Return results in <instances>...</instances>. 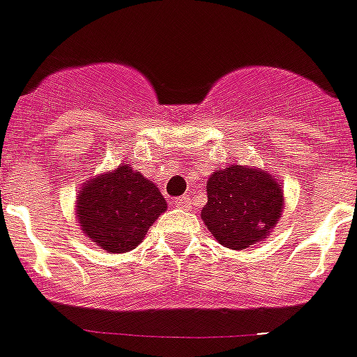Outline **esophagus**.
Wrapping results in <instances>:
<instances>
[{
  "label": "esophagus",
  "mask_w": 357,
  "mask_h": 357,
  "mask_svg": "<svg viewBox=\"0 0 357 357\" xmlns=\"http://www.w3.org/2000/svg\"><path fill=\"white\" fill-rule=\"evenodd\" d=\"M172 204H174V208L185 209V211L192 209V201H190V197H186V195H181V197L172 199Z\"/></svg>",
  "instance_id": "esophagus-1"
}]
</instances>
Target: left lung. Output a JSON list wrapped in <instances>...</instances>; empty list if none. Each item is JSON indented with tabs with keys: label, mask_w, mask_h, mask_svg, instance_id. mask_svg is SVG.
<instances>
[{
	"label": "left lung",
	"mask_w": 357,
	"mask_h": 357,
	"mask_svg": "<svg viewBox=\"0 0 357 357\" xmlns=\"http://www.w3.org/2000/svg\"><path fill=\"white\" fill-rule=\"evenodd\" d=\"M284 209L282 186L268 172L231 165L208 179L202 220L220 245L248 248L264 239Z\"/></svg>",
	"instance_id": "left-lung-1"
}]
</instances>
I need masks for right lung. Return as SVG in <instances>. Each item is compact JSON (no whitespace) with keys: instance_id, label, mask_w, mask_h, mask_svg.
<instances>
[{"instance_id":"1","label":"right lung","mask_w":357,"mask_h":357,"mask_svg":"<svg viewBox=\"0 0 357 357\" xmlns=\"http://www.w3.org/2000/svg\"><path fill=\"white\" fill-rule=\"evenodd\" d=\"M165 209L167 204L158 188L130 165H119L86 183L77 201L84 234L112 254L135 248Z\"/></svg>"}]
</instances>
